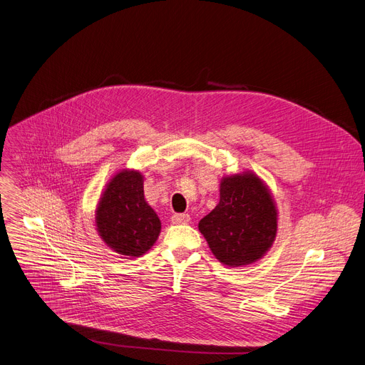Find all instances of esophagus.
<instances>
[{
    "mask_svg": "<svg viewBox=\"0 0 365 365\" xmlns=\"http://www.w3.org/2000/svg\"><path fill=\"white\" fill-rule=\"evenodd\" d=\"M190 221V215L189 214H175L172 217V222L173 224H187Z\"/></svg>",
    "mask_w": 365,
    "mask_h": 365,
    "instance_id": "34e87169",
    "label": "esophagus"
}]
</instances>
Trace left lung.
Here are the masks:
<instances>
[{"mask_svg": "<svg viewBox=\"0 0 365 365\" xmlns=\"http://www.w3.org/2000/svg\"><path fill=\"white\" fill-rule=\"evenodd\" d=\"M277 217L267 186L256 175L243 173L221 180L218 205L197 227L221 263L243 267L260 259L272 246Z\"/></svg>", "mask_w": 365, "mask_h": 365, "instance_id": "obj_1", "label": "left lung"}]
</instances>
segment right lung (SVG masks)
I'll return each instance as SVG.
<instances>
[{
    "label": "right lung",
    "instance_id": "right-lung-1",
    "mask_svg": "<svg viewBox=\"0 0 365 365\" xmlns=\"http://www.w3.org/2000/svg\"><path fill=\"white\" fill-rule=\"evenodd\" d=\"M140 172L122 170L108 183L96 211L97 231L119 255L138 257L157 240L161 222L145 202Z\"/></svg>",
    "mask_w": 365,
    "mask_h": 365
}]
</instances>
